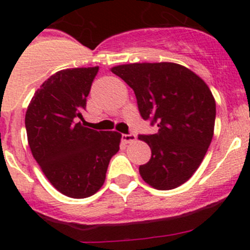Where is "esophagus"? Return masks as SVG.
Returning <instances> with one entry per match:
<instances>
[{
    "mask_svg": "<svg viewBox=\"0 0 250 250\" xmlns=\"http://www.w3.org/2000/svg\"><path fill=\"white\" fill-rule=\"evenodd\" d=\"M121 139H123L124 143L131 144V143H134V141L136 140V135L135 134H123V135H121Z\"/></svg>",
    "mask_w": 250,
    "mask_h": 250,
    "instance_id": "obj_1",
    "label": "esophagus"
}]
</instances>
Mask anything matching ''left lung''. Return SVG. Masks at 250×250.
Instances as JSON below:
<instances>
[{
    "label": "left lung",
    "instance_id": "8db88e82",
    "mask_svg": "<svg viewBox=\"0 0 250 250\" xmlns=\"http://www.w3.org/2000/svg\"><path fill=\"white\" fill-rule=\"evenodd\" d=\"M134 90L141 118L159 131L140 135L151 159L140 165L145 183L158 190L175 189L200 167L210 145L215 100L202 77L174 62L126 63L111 67Z\"/></svg>",
    "mask_w": 250,
    "mask_h": 250
}]
</instances>
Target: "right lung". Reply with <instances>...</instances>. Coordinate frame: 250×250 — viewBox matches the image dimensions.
Segmentation results:
<instances>
[{"label": "right lung", "mask_w": 250, "mask_h": 250, "mask_svg": "<svg viewBox=\"0 0 250 250\" xmlns=\"http://www.w3.org/2000/svg\"><path fill=\"white\" fill-rule=\"evenodd\" d=\"M98 71L99 66L57 71L37 89L25 116L35 160L55 189L75 199L100 190L120 149L118 131H96L77 121Z\"/></svg>", "instance_id": "obj_1"}]
</instances>
